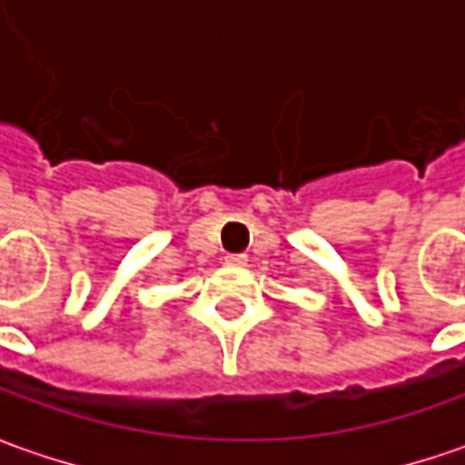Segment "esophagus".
Wrapping results in <instances>:
<instances>
[{
  "label": "esophagus",
  "mask_w": 465,
  "mask_h": 465,
  "mask_svg": "<svg viewBox=\"0 0 465 465\" xmlns=\"http://www.w3.org/2000/svg\"><path fill=\"white\" fill-rule=\"evenodd\" d=\"M224 263H227V266H245V263H248V256H245V253H230V256H224Z\"/></svg>",
  "instance_id": "esophagus-1"
}]
</instances>
